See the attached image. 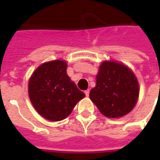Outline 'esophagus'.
<instances>
[{"mask_svg": "<svg viewBox=\"0 0 160 160\" xmlns=\"http://www.w3.org/2000/svg\"><path fill=\"white\" fill-rule=\"evenodd\" d=\"M89 93H90V91L89 90L85 91V94H86V96H87V97H88V96H89Z\"/></svg>", "mask_w": 160, "mask_h": 160, "instance_id": "esophagus-1", "label": "esophagus"}]
</instances>
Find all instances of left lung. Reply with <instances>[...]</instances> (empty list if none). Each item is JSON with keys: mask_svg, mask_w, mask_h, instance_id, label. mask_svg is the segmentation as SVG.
I'll return each instance as SVG.
<instances>
[{"mask_svg": "<svg viewBox=\"0 0 160 160\" xmlns=\"http://www.w3.org/2000/svg\"><path fill=\"white\" fill-rule=\"evenodd\" d=\"M96 80V87L89 96L104 116L121 118L134 109L139 97V84L128 67L117 62H104Z\"/></svg>", "mask_w": 160, "mask_h": 160, "instance_id": "1", "label": "left lung"}]
</instances>
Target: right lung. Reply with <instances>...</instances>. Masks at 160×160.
I'll list each match as a JSON object with an SVG mask.
<instances>
[{
	"label": "right lung",
	"mask_w": 160,
	"mask_h": 160,
	"mask_svg": "<svg viewBox=\"0 0 160 160\" xmlns=\"http://www.w3.org/2000/svg\"><path fill=\"white\" fill-rule=\"evenodd\" d=\"M66 70L65 61L55 60L42 63L30 78V100L36 111L47 120H63L86 96L70 80Z\"/></svg>",
	"instance_id": "add662e5"
}]
</instances>
